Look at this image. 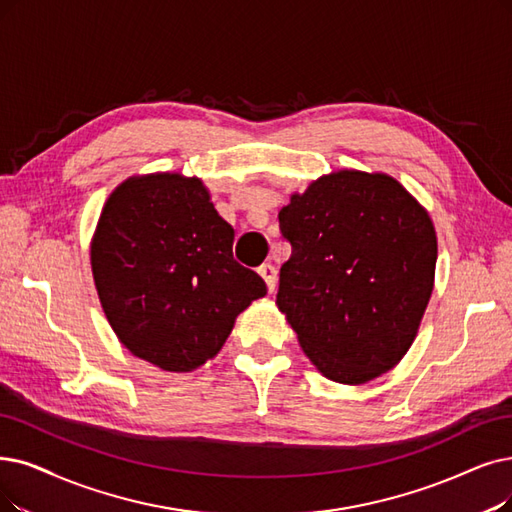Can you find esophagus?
Instances as JSON below:
<instances>
[{
  "instance_id": "esophagus-1",
  "label": "esophagus",
  "mask_w": 512,
  "mask_h": 512,
  "mask_svg": "<svg viewBox=\"0 0 512 512\" xmlns=\"http://www.w3.org/2000/svg\"><path fill=\"white\" fill-rule=\"evenodd\" d=\"M258 275L264 279V283H267L269 292H275V285H277V271L271 262H264L258 267Z\"/></svg>"
}]
</instances>
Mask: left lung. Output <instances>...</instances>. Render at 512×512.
<instances>
[{
	"instance_id": "8db88e82",
	"label": "left lung",
	"mask_w": 512,
	"mask_h": 512,
	"mask_svg": "<svg viewBox=\"0 0 512 512\" xmlns=\"http://www.w3.org/2000/svg\"><path fill=\"white\" fill-rule=\"evenodd\" d=\"M292 256L277 306L317 370L363 384L410 349L433 292L431 216L386 174L321 176L279 212Z\"/></svg>"
}]
</instances>
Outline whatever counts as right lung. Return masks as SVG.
<instances>
[{"label": "right lung", "instance_id": "1", "mask_svg": "<svg viewBox=\"0 0 512 512\" xmlns=\"http://www.w3.org/2000/svg\"><path fill=\"white\" fill-rule=\"evenodd\" d=\"M235 231L197 178H128L102 208L92 275L113 332L166 372H191L229 338L235 317L267 294L233 258Z\"/></svg>", "mask_w": 512, "mask_h": 512}]
</instances>
